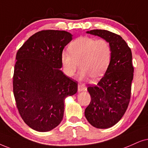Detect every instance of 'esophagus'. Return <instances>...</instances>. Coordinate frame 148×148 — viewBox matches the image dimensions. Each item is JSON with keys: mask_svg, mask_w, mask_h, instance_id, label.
Returning <instances> with one entry per match:
<instances>
[{"mask_svg": "<svg viewBox=\"0 0 148 148\" xmlns=\"http://www.w3.org/2000/svg\"><path fill=\"white\" fill-rule=\"evenodd\" d=\"M78 90L79 92L82 90H86V87L83 84H78Z\"/></svg>", "mask_w": 148, "mask_h": 148, "instance_id": "1", "label": "esophagus"}]
</instances>
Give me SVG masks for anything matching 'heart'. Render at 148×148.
Returning a JSON list of instances; mask_svg holds the SVG:
<instances>
[{
    "mask_svg": "<svg viewBox=\"0 0 148 148\" xmlns=\"http://www.w3.org/2000/svg\"><path fill=\"white\" fill-rule=\"evenodd\" d=\"M69 51L61 54L63 71L67 76L72 77L79 64L81 69L78 78L80 80L87 79L88 76L92 80H98L106 72L111 60V47L104 39L79 37L70 43Z\"/></svg>",
    "mask_w": 148,
    "mask_h": 148,
    "instance_id": "obj_1",
    "label": "heart"
}]
</instances>
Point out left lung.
<instances>
[{
	"instance_id": "1",
	"label": "left lung",
	"mask_w": 148,
	"mask_h": 148,
	"mask_svg": "<svg viewBox=\"0 0 148 148\" xmlns=\"http://www.w3.org/2000/svg\"><path fill=\"white\" fill-rule=\"evenodd\" d=\"M87 34L101 37L111 47L112 57L103 78L87 88L91 101L84 111L86 120L97 129H108L122 119L129 106L134 68L132 53L119 35L105 29H92Z\"/></svg>"
}]
</instances>
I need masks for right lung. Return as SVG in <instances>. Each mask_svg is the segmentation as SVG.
Masks as SVG:
<instances>
[{"label":"right lung","instance_id":"right-lung-1","mask_svg":"<svg viewBox=\"0 0 148 148\" xmlns=\"http://www.w3.org/2000/svg\"><path fill=\"white\" fill-rule=\"evenodd\" d=\"M64 30H42L25 41L16 55L13 94L23 121L47 132L60 125L65 99L76 94L78 84L60 70L61 54L72 40Z\"/></svg>","mask_w":148,"mask_h":148}]
</instances>
